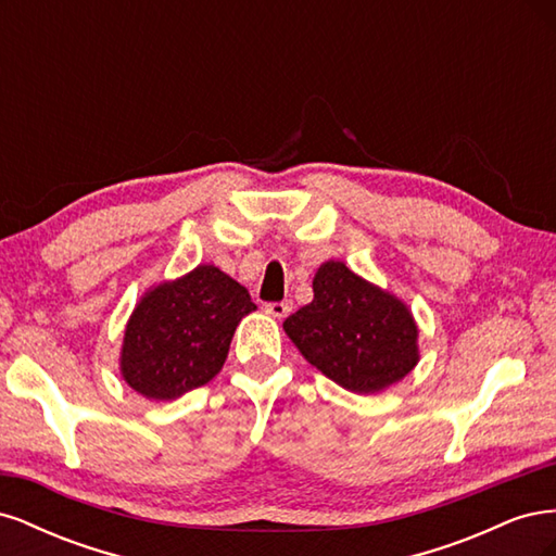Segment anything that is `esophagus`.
Returning <instances> with one entry per match:
<instances>
[{"label": "esophagus", "instance_id": "esophagus-1", "mask_svg": "<svg viewBox=\"0 0 556 556\" xmlns=\"http://www.w3.org/2000/svg\"><path fill=\"white\" fill-rule=\"evenodd\" d=\"M266 313L271 315V317H276V319H282V317H288V315L292 313V304H290V301H278V304H266Z\"/></svg>", "mask_w": 556, "mask_h": 556}]
</instances>
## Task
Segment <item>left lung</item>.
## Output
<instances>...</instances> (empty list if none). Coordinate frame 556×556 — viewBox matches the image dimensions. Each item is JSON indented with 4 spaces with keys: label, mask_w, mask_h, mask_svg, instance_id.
<instances>
[{
    "label": "left lung",
    "mask_w": 556,
    "mask_h": 556,
    "mask_svg": "<svg viewBox=\"0 0 556 556\" xmlns=\"http://www.w3.org/2000/svg\"><path fill=\"white\" fill-rule=\"evenodd\" d=\"M282 329L308 364L355 394L387 390L419 362L410 308L339 260L319 264L313 301Z\"/></svg>",
    "instance_id": "8db88e82"
}]
</instances>
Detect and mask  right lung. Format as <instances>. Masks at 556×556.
I'll return each mask as SVG.
<instances>
[{
	"label": "right lung",
	"instance_id": "add662e5",
	"mask_svg": "<svg viewBox=\"0 0 556 556\" xmlns=\"http://www.w3.org/2000/svg\"><path fill=\"white\" fill-rule=\"evenodd\" d=\"M257 311L243 285L213 264L148 288L121 348V376L150 401H174L213 380L241 319Z\"/></svg>",
	"mask_w": 556,
	"mask_h": 556
}]
</instances>
